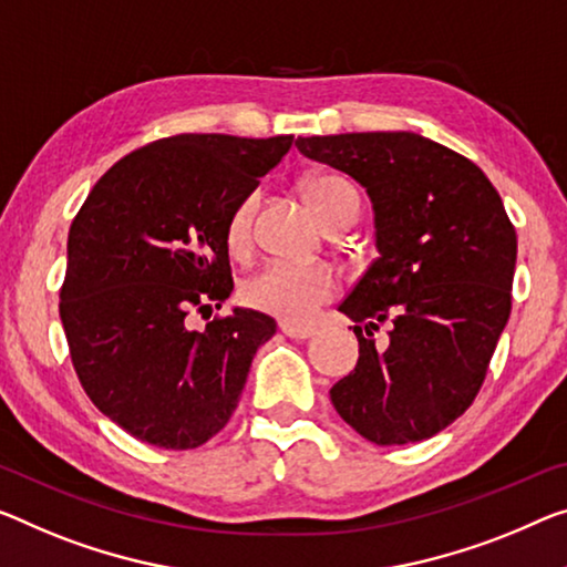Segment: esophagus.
I'll use <instances>...</instances> for the list:
<instances>
[{
	"label": "esophagus",
	"mask_w": 567,
	"mask_h": 567,
	"mask_svg": "<svg viewBox=\"0 0 567 567\" xmlns=\"http://www.w3.org/2000/svg\"><path fill=\"white\" fill-rule=\"evenodd\" d=\"M278 327H281V332L291 339H309L317 334V329L313 327H301V324H293V321H281Z\"/></svg>",
	"instance_id": "obj_1"
}]
</instances>
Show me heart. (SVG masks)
Instances as JSON below:
<instances>
[{"instance_id":"b5f03b06","label":"heart","mask_w":567,"mask_h":567,"mask_svg":"<svg viewBox=\"0 0 567 567\" xmlns=\"http://www.w3.org/2000/svg\"><path fill=\"white\" fill-rule=\"evenodd\" d=\"M303 197L321 223H332L342 215H357L360 195L350 179L339 174H311L303 182ZM256 195H248L230 213L225 238L233 250H243L250 243ZM339 291V276L327 264H291V260H268L243 284V299L248 307L274 313L284 321H311L327 301Z\"/></svg>"}]
</instances>
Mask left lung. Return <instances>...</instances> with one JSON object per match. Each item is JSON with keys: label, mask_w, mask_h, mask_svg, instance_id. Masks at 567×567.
<instances>
[{"label": "left lung", "mask_w": 567, "mask_h": 567, "mask_svg": "<svg viewBox=\"0 0 567 567\" xmlns=\"http://www.w3.org/2000/svg\"><path fill=\"white\" fill-rule=\"evenodd\" d=\"M296 150L360 182L374 213L378 258L339 303L360 360L329 398L378 446L431 439L474 403L507 327L517 233L502 197L474 162L413 132L299 136Z\"/></svg>", "instance_id": "left-lung-1"}]
</instances>
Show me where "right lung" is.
I'll return each instance as SVG.
<instances>
[{"instance_id": "1", "label": "right lung", "mask_w": 567, "mask_h": 567, "mask_svg": "<svg viewBox=\"0 0 567 567\" xmlns=\"http://www.w3.org/2000/svg\"><path fill=\"white\" fill-rule=\"evenodd\" d=\"M293 136L179 134L132 152L95 182L68 233L60 319L93 405L134 439L197 449L230 421L268 313L235 307L205 332L193 309L233 291L228 228Z\"/></svg>"}]
</instances>
